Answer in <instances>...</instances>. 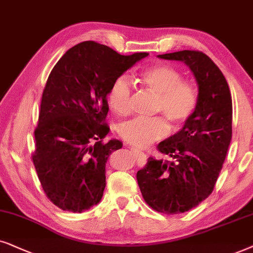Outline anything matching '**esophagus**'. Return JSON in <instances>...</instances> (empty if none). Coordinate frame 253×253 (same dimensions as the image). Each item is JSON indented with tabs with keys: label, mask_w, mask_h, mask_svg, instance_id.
Listing matches in <instances>:
<instances>
[{
	"label": "esophagus",
	"mask_w": 253,
	"mask_h": 253,
	"mask_svg": "<svg viewBox=\"0 0 253 253\" xmlns=\"http://www.w3.org/2000/svg\"><path fill=\"white\" fill-rule=\"evenodd\" d=\"M132 149H133L134 151H135V153H136L137 155H144V153H143V151H141V150H139V149H137V148H135V147H133V148H132Z\"/></svg>",
	"instance_id": "obj_1"
}]
</instances>
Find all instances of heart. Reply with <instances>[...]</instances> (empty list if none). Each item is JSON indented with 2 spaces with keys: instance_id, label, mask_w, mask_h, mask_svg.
Returning a JSON list of instances; mask_svg holds the SVG:
<instances>
[{
  "instance_id": "1",
  "label": "heart",
  "mask_w": 253,
  "mask_h": 253,
  "mask_svg": "<svg viewBox=\"0 0 253 253\" xmlns=\"http://www.w3.org/2000/svg\"><path fill=\"white\" fill-rule=\"evenodd\" d=\"M140 82L157 95L156 112L164 113L173 127L180 126L194 112L198 96L188 81L181 80V74L172 66L156 65L140 74ZM129 81L120 76L114 81L109 92V103L113 112L127 114L130 106ZM169 133V126L163 117L133 118L119 126V135L134 147L143 148L162 139Z\"/></svg>"
}]
</instances>
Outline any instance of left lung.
<instances>
[{"label": "left lung", "mask_w": 253, "mask_h": 253, "mask_svg": "<svg viewBox=\"0 0 253 253\" xmlns=\"http://www.w3.org/2000/svg\"><path fill=\"white\" fill-rule=\"evenodd\" d=\"M186 65L198 84V103L183 128L158 143L171 161L148 158L136 179L146 203L158 213L180 214L211 195L231 141L232 102L218 67L199 50L161 54Z\"/></svg>", "instance_id": "left-lung-1"}]
</instances>
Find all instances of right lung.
Wrapping results in <instances>:
<instances>
[{"label": "right lung", "instance_id": "obj_1", "mask_svg": "<svg viewBox=\"0 0 253 253\" xmlns=\"http://www.w3.org/2000/svg\"><path fill=\"white\" fill-rule=\"evenodd\" d=\"M149 53L121 55L95 42L67 50L54 66L43 89L36 150L32 155L47 198L62 211L82 213L100 201L105 164L119 140L110 132L106 96L118 77Z\"/></svg>", "mask_w": 253, "mask_h": 253}]
</instances>
